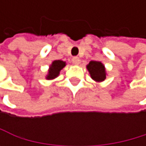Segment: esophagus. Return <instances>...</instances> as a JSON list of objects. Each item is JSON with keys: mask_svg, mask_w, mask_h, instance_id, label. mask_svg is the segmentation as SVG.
I'll return each instance as SVG.
<instances>
[{"mask_svg": "<svg viewBox=\"0 0 146 146\" xmlns=\"http://www.w3.org/2000/svg\"><path fill=\"white\" fill-rule=\"evenodd\" d=\"M72 63H74V65H79L80 63V60L78 57H74L72 58Z\"/></svg>", "mask_w": 146, "mask_h": 146, "instance_id": "34e87169", "label": "esophagus"}]
</instances>
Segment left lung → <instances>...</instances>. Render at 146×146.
Segmentation results:
<instances>
[{"label":"left lung","instance_id":"left-lung-1","mask_svg":"<svg viewBox=\"0 0 146 146\" xmlns=\"http://www.w3.org/2000/svg\"><path fill=\"white\" fill-rule=\"evenodd\" d=\"M87 69L92 80L96 82L104 81L107 76L105 66L100 61H90L87 65Z\"/></svg>","mask_w":146,"mask_h":146}]
</instances>
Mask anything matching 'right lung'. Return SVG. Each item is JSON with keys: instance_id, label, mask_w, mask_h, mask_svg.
<instances>
[{"instance_id": "add662e5", "label": "right lung", "mask_w": 146, "mask_h": 146, "mask_svg": "<svg viewBox=\"0 0 146 146\" xmlns=\"http://www.w3.org/2000/svg\"><path fill=\"white\" fill-rule=\"evenodd\" d=\"M66 66V63L63 60H54V61H52V63L49 66L48 74H46L45 79L48 80L56 79L59 75L60 71L62 70Z\"/></svg>"}]
</instances>
